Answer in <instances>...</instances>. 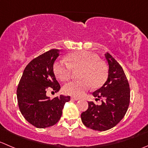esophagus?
Returning a JSON list of instances; mask_svg holds the SVG:
<instances>
[{"instance_id":"esophagus-1","label":"esophagus","mask_w":148,"mask_h":148,"mask_svg":"<svg viewBox=\"0 0 148 148\" xmlns=\"http://www.w3.org/2000/svg\"><path fill=\"white\" fill-rule=\"evenodd\" d=\"M71 100H79V97H74V96H73V97H71Z\"/></svg>"}]
</instances>
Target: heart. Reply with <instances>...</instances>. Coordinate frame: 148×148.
I'll return each mask as SVG.
<instances>
[{
    "instance_id": "obj_1",
    "label": "heart",
    "mask_w": 148,
    "mask_h": 148,
    "mask_svg": "<svg viewBox=\"0 0 148 148\" xmlns=\"http://www.w3.org/2000/svg\"><path fill=\"white\" fill-rule=\"evenodd\" d=\"M65 61H57L53 65V71L60 80L66 82L71 79L72 70L80 69L78 78L80 80L71 82L64 87L66 95L82 97L90 88L101 87L108 78L107 66L100 61L95 54L88 51H76L69 54Z\"/></svg>"
}]
</instances>
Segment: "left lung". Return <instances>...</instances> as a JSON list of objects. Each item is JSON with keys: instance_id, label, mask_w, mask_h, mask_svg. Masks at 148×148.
Instances as JSON below:
<instances>
[{"instance_id": "1", "label": "left lung", "mask_w": 148, "mask_h": 148, "mask_svg": "<svg viewBox=\"0 0 148 148\" xmlns=\"http://www.w3.org/2000/svg\"><path fill=\"white\" fill-rule=\"evenodd\" d=\"M109 65L107 81L92 93L102 104L88 102V108L81 114L82 121L87 128L106 131L115 127L124 118L130 101V89L122 67L108 53L106 54Z\"/></svg>"}]
</instances>
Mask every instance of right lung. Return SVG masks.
<instances>
[{
    "label": "right lung",
    "instance_id": "1",
    "mask_svg": "<svg viewBox=\"0 0 148 148\" xmlns=\"http://www.w3.org/2000/svg\"><path fill=\"white\" fill-rule=\"evenodd\" d=\"M58 52V49L50 50L32 60L24 69L17 87L20 111L37 128L55 125L61 119L64 104L70 100V96H57L52 100L46 96L48 90L57 92L61 88L53 73Z\"/></svg>",
    "mask_w": 148,
    "mask_h": 148
}]
</instances>
